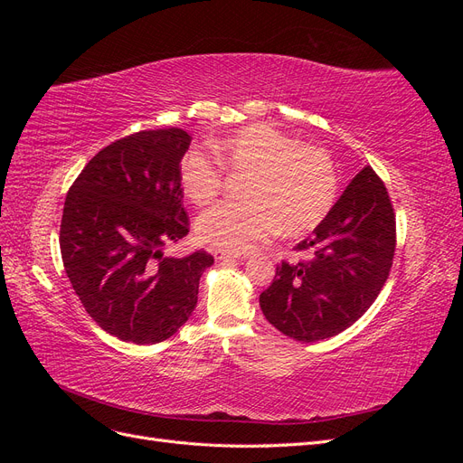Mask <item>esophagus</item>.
<instances>
[{
    "label": "esophagus",
    "mask_w": 463,
    "mask_h": 463,
    "mask_svg": "<svg viewBox=\"0 0 463 463\" xmlns=\"http://www.w3.org/2000/svg\"><path fill=\"white\" fill-rule=\"evenodd\" d=\"M213 253L218 260H222V259H240V255L232 253V250H226V249H213Z\"/></svg>",
    "instance_id": "esophagus-1"
}]
</instances>
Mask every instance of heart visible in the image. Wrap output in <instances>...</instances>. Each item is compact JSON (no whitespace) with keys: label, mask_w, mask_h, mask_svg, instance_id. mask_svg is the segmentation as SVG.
Wrapping results in <instances>:
<instances>
[{"label":"heart","mask_w":463,"mask_h":463,"mask_svg":"<svg viewBox=\"0 0 463 463\" xmlns=\"http://www.w3.org/2000/svg\"><path fill=\"white\" fill-rule=\"evenodd\" d=\"M213 150L218 159L191 148L179 160V184L193 204L218 197L223 167L249 177L245 203L216 204L197 220V233L210 245L241 253L278 232L305 235L320 226L338 197V170L328 150L301 145L274 125H245L216 138Z\"/></svg>","instance_id":"b5f03b06"}]
</instances>
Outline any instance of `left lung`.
I'll list each match as a JSON object with an SVG mask.
<instances>
[{"label": "left lung", "instance_id": "1", "mask_svg": "<svg viewBox=\"0 0 463 463\" xmlns=\"http://www.w3.org/2000/svg\"><path fill=\"white\" fill-rule=\"evenodd\" d=\"M296 250L307 259L276 266L260 309L279 332L318 342L344 332L374 303L396 250V214L371 165L352 179L330 214Z\"/></svg>", "mask_w": 463, "mask_h": 463}]
</instances>
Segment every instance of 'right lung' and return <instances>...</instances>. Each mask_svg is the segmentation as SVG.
I'll return each instance as SVG.
<instances>
[{
    "instance_id": "1",
    "label": "right lung",
    "mask_w": 463,
    "mask_h": 463,
    "mask_svg": "<svg viewBox=\"0 0 463 463\" xmlns=\"http://www.w3.org/2000/svg\"><path fill=\"white\" fill-rule=\"evenodd\" d=\"M191 137L138 131L108 145L69 189L60 226L69 282L98 326L123 342L158 344L193 315L214 257H165L189 233L177 167Z\"/></svg>"
}]
</instances>
